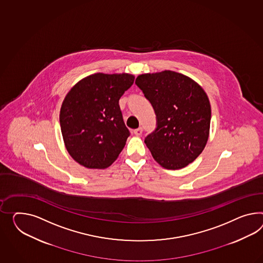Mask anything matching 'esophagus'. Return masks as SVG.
<instances>
[{
  "label": "esophagus",
  "mask_w": 263,
  "mask_h": 263,
  "mask_svg": "<svg viewBox=\"0 0 263 263\" xmlns=\"http://www.w3.org/2000/svg\"><path fill=\"white\" fill-rule=\"evenodd\" d=\"M142 132H143V129H142V128H136V129H135V130H134V134H135V135H141Z\"/></svg>",
  "instance_id": "1"
}]
</instances>
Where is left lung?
<instances>
[{
  "instance_id": "8db88e82",
  "label": "left lung",
  "mask_w": 263,
  "mask_h": 263,
  "mask_svg": "<svg viewBox=\"0 0 263 263\" xmlns=\"http://www.w3.org/2000/svg\"><path fill=\"white\" fill-rule=\"evenodd\" d=\"M135 84L156 115V128L145 138L155 161L168 170L195 161L209 137L211 106L203 88L172 70L139 75Z\"/></svg>"
}]
</instances>
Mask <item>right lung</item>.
Returning a JSON list of instances; mask_svg holds the SVG:
<instances>
[{
    "label": "right lung",
    "mask_w": 263,
    "mask_h": 263,
    "mask_svg": "<svg viewBox=\"0 0 263 263\" xmlns=\"http://www.w3.org/2000/svg\"><path fill=\"white\" fill-rule=\"evenodd\" d=\"M128 73H95L78 82L65 97L61 132L68 154L88 168H108L126 145V127L119 99L132 87Z\"/></svg>",
    "instance_id": "right-lung-1"
}]
</instances>
